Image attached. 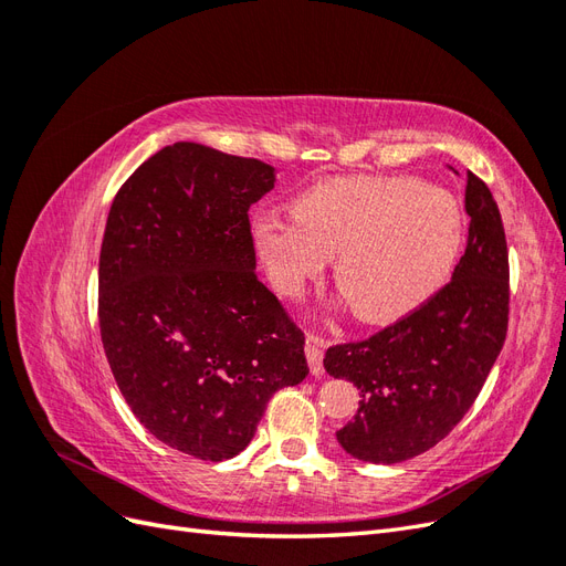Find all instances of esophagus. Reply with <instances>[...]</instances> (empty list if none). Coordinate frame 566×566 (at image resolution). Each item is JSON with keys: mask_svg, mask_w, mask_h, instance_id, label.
<instances>
[{"mask_svg": "<svg viewBox=\"0 0 566 566\" xmlns=\"http://www.w3.org/2000/svg\"><path fill=\"white\" fill-rule=\"evenodd\" d=\"M306 361H310L312 375L323 373V352H325V339L316 333H306Z\"/></svg>", "mask_w": 566, "mask_h": 566, "instance_id": "esophagus-1", "label": "esophagus"}]
</instances>
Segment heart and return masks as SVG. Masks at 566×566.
Listing matches in <instances>:
<instances>
[{"label": "heart", "instance_id": "obj_1", "mask_svg": "<svg viewBox=\"0 0 566 566\" xmlns=\"http://www.w3.org/2000/svg\"><path fill=\"white\" fill-rule=\"evenodd\" d=\"M254 248L273 287L297 295L335 256V283L370 323L401 318L447 279L462 241L458 202L416 179L352 177L318 184L293 217L254 221Z\"/></svg>", "mask_w": 566, "mask_h": 566}]
</instances>
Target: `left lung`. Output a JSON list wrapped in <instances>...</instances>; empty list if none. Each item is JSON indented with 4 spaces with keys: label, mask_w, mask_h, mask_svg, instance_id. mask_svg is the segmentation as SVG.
I'll return each mask as SVG.
<instances>
[{
    "label": "left lung",
    "mask_w": 566,
    "mask_h": 566,
    "mask_svg": "<svg viewBox=\"0 0 566 566\" xmlns=\"http://www.w3.org/2000/svg\"><path fill=\"white\" fill-rule=\"evenodd\" d=\"M470 233L453 279L418 310L361 342L328 347L323 366L358 389L337 432L349 455L394 465L447 437L472 408L507 335L505 229L489 186L468 172Z\"/></svg>",
    "instance_id": "1"
}]
</instances>
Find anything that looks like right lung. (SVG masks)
Instances as JSON below:
<instances>
[{
	"mask_svg": "<svg viewBox=\"0 0 566 566\" xmlns=\"http://www.w3.org/2000/svg\"><path fill=\"white\" fill-rule=\"evenodd\" d=\"M273 181L262 160L179 142L108 212L98 328L113 378L153 437L200 460L241 453L273 394L310 373L304 333L254 273L248 212Z\"/></svg>",
	"mask_w": 566,
	"mask_h": 566,
	"instance_id": "add662e5",
	"label": "right lung"
}]
</instances>
